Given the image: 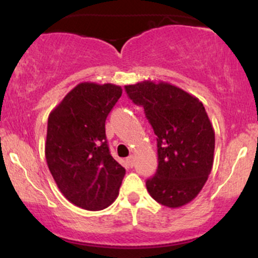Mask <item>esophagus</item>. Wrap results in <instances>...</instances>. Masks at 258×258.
<instances>
[{
	"label": "esophagus",
	"instance_id": "obj_1",
	"mask_svg": "<svg viewBox=\"0 0 258 258\" xmlns=\"http://www.w3.org/2000/svg\"><path fill=\"white\" fill-rule=\"evenodd\" d=\"M126 162H127V164H128V166H133V164H135V156H133V155H130L128 156V158H127L126 159Z\"/></svg>",
	"mask_w": 258,
	"mask_h": 258
}]
</instances>
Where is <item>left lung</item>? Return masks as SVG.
Instances as JSON below:
<instances>
[{
  "label": "left lung",
  "instance_id": "left-lung-1",
  "mask_svg": "<svg viewBox=\"0 0 258 258\" xmlns=\"http://www.w3.org/2000/svg\"><path fill=\"white\" fill-rule=\"evenodd\" d=\"M125 90L143 106L156 135L158 170L146 182L150 197L171 209L190 203L214 165L215 131L203 103L162 81L146 80Z\"/></svg>",
  "mask_w": 258,
  "mask_h": 258
}]
</instances>
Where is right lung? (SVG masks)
Returning a JSON list of instances; mask_svg holds the SVG:
<instances>
[{
    "mask_svg": "<svg viewBox=\"0 0 258 258\" xmlns=\"http://www.w3.org/2000/svg\"><path fill=\"white\" fill-rule=\"evenodd\" d=\"M121 94L120 86L81 82L48 116L47 165L61 194L81 209H106L119 195L126 170L109 152L105 120Z\"/></svg>",
    "mask_w": 258,
    "mask_h": 258,
    "instance_id": "obj_1",
    "label": "right lung"
}]
</instances>
